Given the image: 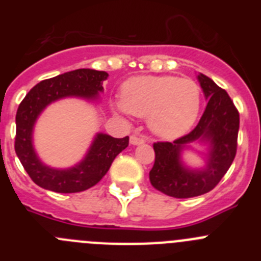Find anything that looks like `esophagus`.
<instances>
[{"label":"esophagus","instance_id":"1","mask_svg":"<svg viewBox=\"0 0 261 261\" xmlns=\"http://www.w3.org/2000/svg\"><path fill=\"white\" fill-rule=\"evenodd\" d=\"M145 141H146V140H145L144 137H141V136L133 135V136H130V138H129V142H130L132 145H141V144H144Z\"/></svg>","mask_w":261,"mask_h":261}]
</instances>
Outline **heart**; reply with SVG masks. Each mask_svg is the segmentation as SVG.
<instances>
[{
    "instance_id": "b5f03b06",
    "label": "heart",
    "mask_w": 261,
    "mask_h": 261,
    "mask_svg": "<svg viewBox=\"0 0 261 261\" xmlns=\"http://www.w3.org/2000/svg\"><path fill=\"white\" fill-rule=\"evenodd\" d=\"M200 103L199 85L190 78L140 75L123 85L121 99L114 107L121 115L147 116V125L154 135L172 140L192 128Z\"/></svg>"
}]
</instances>
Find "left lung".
Instances as JSON below:
<instances>
[{
  "label": "left lung",
  "mask_w": 261,
  "mask_h": 261,
  "mask_svg": "<svg viewBox=\"0 0 261 261\" xmlns=\"http://www.w3.org/2000/svg\"><path fill=\"white\" fill-rule=\"evenodd\" d=\"M208 105L192 132L174 142L154 144L155 162L149 172L154 188L176 199H188L209 192L220 183L237 154L239 114L225 90L200 73L197 75ZM205 149L202 168L192 169L182 161L191 144Z\"/></svg>",
  "instance_id": "1"
}]
</instances>
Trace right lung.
I'll list each match as a JSON object with an SVG mask.
<instances>
[{
  "label": "right lung",
  "instance_id": "right-lung-1",
  "mask_svg": "<svg viewBox=\"0 0 261 261\" xmlns=\"http://www.w3.org/2000/svg\"><path fill=\"white\" fill-rule=\"evenodd\" d=\"M108 73L94 69H77L41 81L32 87L15 116V153L32 181L44 190L59 193L82 192L95 186L110 170L111 163L129 144V137L114 138L96 133L89 150L77 165L68 168L50 167L41 162L34 147V126L41 112L53 102L65 98L98 102L103 81Z\"/></svg>",
  "mask_w": 261,
  "mask_h": 261
}]
</instances>
